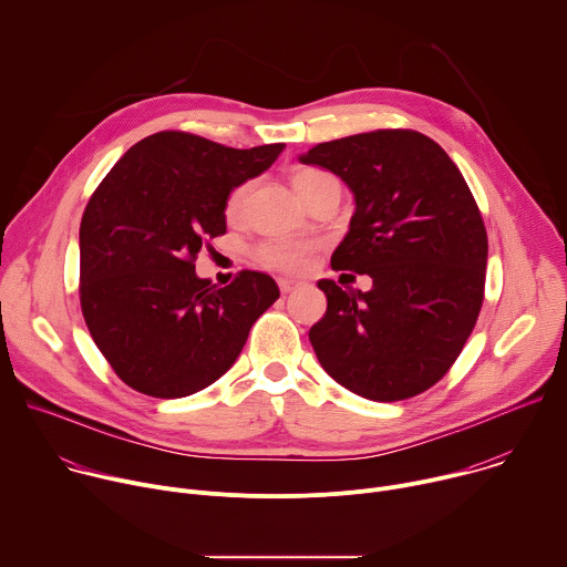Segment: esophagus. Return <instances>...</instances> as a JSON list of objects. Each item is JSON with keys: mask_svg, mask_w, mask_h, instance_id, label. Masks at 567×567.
Here are the masks:
<instances>
[{"mask_svg": "<svg viewBox=\"0 0 567 567\" xmlns=\"http://www.w3.org/2000/svg\"><path fill=\"white\" fill-rule=\"evenodd\" d=\"M298 285H300V282H298V280H291V278H280V280H278V287H280L282 293H291Z\"/></svg>", "mask_w": 567, "mask_h": 567, "instance_id": "esophagus-1", "label": "esophagus"}]
</instances>
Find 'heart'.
<instances>
[{
  "label": "heart",
  "instance_id": "obj_1",
  "mask_svg": "<svg viewBox=\"0 0 567 567\" xmlns=\"http://www.w3.org/2000/svg\"><path fill=\"white\" fill-rule=\"evenodd\" d=\"M291 182H293V188L298 190V195L307 202L313 193H318L322 186L330 184V182H337L332 175L322 173V171H316V168H296L293 175H291ZM247 193H249V186H237L228 193L226 197V217H237L241 206H245V199H247ZM313 245L311 241H291V239H271V241H265V245H260L256 249V260L269 269H278V271H289V274H296V271H302L309 260H311V254H313Z\"/></svg>",
  "mask_w": 567,
  "mask_h": 567
}]
</instances>
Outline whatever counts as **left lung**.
<instances>
[{"mask_svg": "<svg viewBox=\"0 0 567 567\" xmlns=\"http://www.w3.org/2000/svg\"><path fill=\"white\" fill-rule=\"evenodd\" d=\"M300 161L354 193L332 269L372 278L370 291L318 280L328 311L309 341L320 365L372 401L429 390L460 357L484 300L489 241L462 173L415 130L318 143Z\"/></svg>", "mask_w": 567, "mask_h": 567, "instance_id": "8db88e82", "label": "left lung"}]
</instances>
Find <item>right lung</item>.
<instances>
[{
    "label": "right lung",
    "instance_id": "add662e5",
    "mask_svg": "<svg viewBox=\"0 0 567 567\" xmlns=\"http://www.w3.org/2000/svg\"><path fill=\"white\" fill-rule=\"evenodd\" d=\"M282 150L156 132L132 145L90 197L80 221V307L94 343L136 392L177 399L204 390L280 298L267 274L239 271L219 289L197 278L195 260L226 233L228 193L262 175Z\"/></svg>",
    "mask_w": 567,
    "mask_h": 567
}]
</instances>
